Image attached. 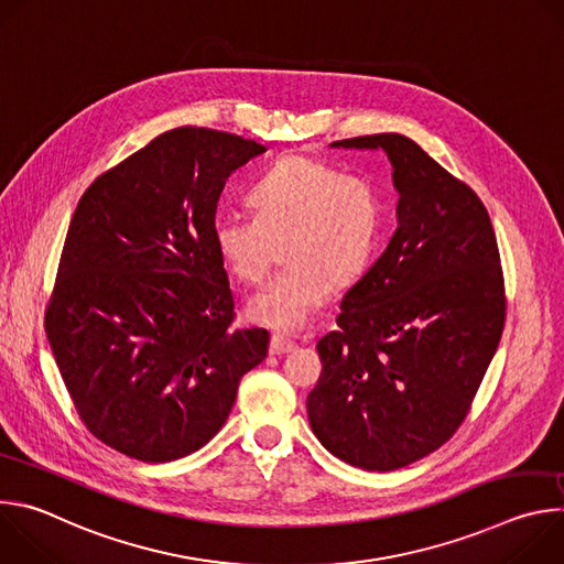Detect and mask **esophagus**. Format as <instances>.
Masks as SVG:
<instances>
[{
  "mask_svg": "<svg viewBox=\"0 0 564 564\" xmlns=\"http://www.w3.org/2000/svg\"><path fill=\"white\" fill-rule=\"evenodd\" d=\"M294 348H296V344L288 337L272 335V339H270V355H285V352H292Z\"/></svg>",
  "mask_w": 564,
  "mask_h": 564,
  "instance_id": "34e87169",
  "label": "esophagus"
}]
</instances>
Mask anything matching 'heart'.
<instances>
[{
    "instance_id": "b5f03b06",
    "label": "heart",
    "mask_w": 564,
    "mask_h": 564,
    "mask_svg": "<svg viewBox=\"0 0 564 564\" xmlns=\"http://www.w3.org/2000/svg\"><path fill=\"white\" fill-rule=\"evenodd\" d=\"M248 214H220L214 246L240 283H261L279 261L290 265L248 303V316L292 333L326 305L333 285L348 288L370 263L383 203L377 187L355 174L301 153L281 155L252 185Z\"/></svg>"
}]
</instances>
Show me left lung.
<instances>
[{
  "label": "left lung",
  "instance_id": "1",
  "mask_svg": "<svg viewBox=\"0 0 564 564\" xmlns=\"http://www.w3.org/2000/svg\"><path fill=\"white\" fill-rule=\"evenodd\" d=\"M335 149H381L397 229L344 294L307 420L335 457L394 470L437 451L464 422L505 328V279L487 207L411 138L375 133Z\"/></svg>",
  "mask_w": 564,
  "mask_h": 564
}]
</instances>
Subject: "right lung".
I'll return each instance as SVG.
<instances>
[{
	"label": "right lung",
	"mask_w": 564,
	"mask_h": 564,
	"mask_svg": "<svg viewBox=\"0 0 564 564\" xmlns=\"http://www.w3.org/2000/svg\"><path fill=\"white\" fill-rule=\"evenodd\" d=\"M263 151L181 127L102 174L75 207L46 337L87 429L133 459L205 446L240 377L268 355V330L229 328L234 299L214 246L225 181Z\"/></svg>",
	"instance_id": "right-lung-1"
}]
</instances>
